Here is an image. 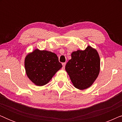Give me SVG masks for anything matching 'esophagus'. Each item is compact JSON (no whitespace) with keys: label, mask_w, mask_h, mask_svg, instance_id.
Here are the masks:
<instances>
[{"label":"esophagus","mask_w":122,"mask_h":122,"mask_svg":"<svg viewBox=\"0 0 122 122\" xmlns=\"http://www.w3.org/2000/svg\"><path fill=\"white\" fill-rule=\"evenodd\" d=\"M66 63H62V65H63V69H64L65 66H66Z\"/></svg>","instance_id":"obj_1"}]
</instances>
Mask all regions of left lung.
<instances>
[{
  "mask_svg": "<svg viewBox=\"0 0 122 122\" xmlns=\"http://www.w3.org/2000/svg\"><path fill=\"white\" fill-rule=\"evenodd\" d=\"M66 66L73 86L80 90L91 86L99 75L100 58L96 49L88 46L84 51H73Z\"/></svg>",
  "mask_w": 122,
  "mask_h": 122,
  "instance_id": "8db88e82",
  "label": "left lung"
}]
</instances>
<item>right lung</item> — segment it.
Returning <instances> with one entry per match:
<instances>
[{
    "mask_svg": "<svg viewBox=\"0 0 122 122\" xmlns=\"http://www.w3.org/2000/svg\"><path fill=\"white\" fill-rule=\"evenodd\" d=\"M24 66L28 77L38 86L47 84L62 67L55 53L38 49L26 56Z\"/></svg>",
    "mask_w": 122,
    "mask_h": 122,
    "instance_id": "1",
    "label": "right lung"
}]
</instances>
